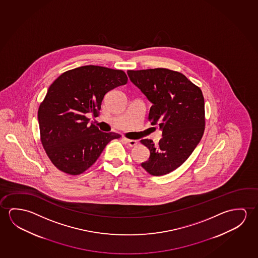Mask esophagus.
Here are the masks:
<instances>
[{"mask_svg": "<svg viewBox=\"0 0 258 258\" xmlns=\"http://www.w3.org/2000/svg\"><path fill=\"white\" fill-rule=\"evenodd\" d=\"M123 140H124V141L126 142L127 144H128L129 146H131V147L136 146V145L138 144V142H137L136 140L126 139V138H123Z\"/></svg>", "mask_w": 258, "mask_h": 258, "instance_id": "34e87169", "label": "esophagus"}]
</instances>
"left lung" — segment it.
Returning a JSON list of instances; mask_svg holds the SVG:
<instances>
[{"mask_svg":"<svg viewBox=\"0 0 258 258\" xmlns=\"http://www.w3.org/2000/svg\"><path fill=\"white\" fill-rule=\"evenodd\" d=\"M127 74L152 103L149 121L162 130L158 145L152 140H141L151 153L142 167L152 176H163L184 163L200 143L205 128L204 95L199 87L176 71L129 70Z\"/></svg>","mask_w":258,"mask_h":258,"instance_id":"obj_1","label":"left lung"}]
</instances>
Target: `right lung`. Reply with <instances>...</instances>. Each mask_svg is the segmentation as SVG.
<instances>
[{"mask_svg": "<svg viewBox=\"0 0 258 258\" xmlns=\"http://www.w3.org/2000/svg\"><path fill=\"white\" fill-rule=\"evenodd\" d=\"M127 81L122 70L85 66L67 71L51 84L37 118L43 148L60 171L73 176L86 171L106 144L120 137L90 125L86 115L98 116L105 95Z\"/></svg>", "mask_w": 258, "mask_h": 258, "instance_id": "right-lung-1", "label": "right lung"}]
</instances>
